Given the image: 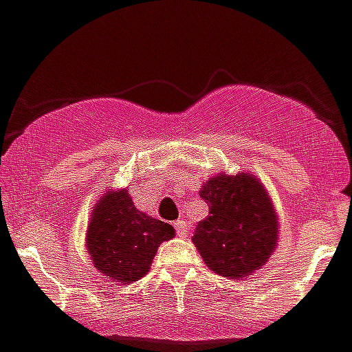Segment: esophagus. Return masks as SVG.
<instances>
[{
  "label": "esophagus",
  "instance_id": "esophagus-1",
  "mask_svg": "<svg viewBox=\"0 0 352 352\" xmlns=\"http://www.w3.org/2000/svg\"><path fill=\"white\" fill-rule=\"evenodd\" d=\"M173 227H175L177 234H179L180 237H184L186 232H188V221H184V219H177V221L173 223Z\"/></svg>",
  "mask_w": 352,
  "mask_h": 352
}]
</instances>
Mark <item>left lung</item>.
<instances>
[{"label":"left lung","mask_w":352,"mask_h":352,"mask_svg":"<svg viewBox=\"0 0 352 352\" xmlns=\"http://www.w3.org/2000/svg\"><path fill=\"white\" fill-rule=\"evenodd\" d=\"M209 216L197 225L193 244L207 267L225 278L248 276L269 261L278 243V214L253 173H219L201 186Z\"/></svg>","instance_id":"1"}]
</instances>
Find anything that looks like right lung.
Masks as SVG:
<instances>
[{
    "mask_svg": "<svg viewBox=\"0 0 352 352\" xmlns=\"http://www.w3.org/2000/svg\"><path fill=\"white\" fill-rule=\"evenodd\" d=\"M175 235L172 225L140 212L127 189L108 191L91 210L87 248L94 265L115 282L145 276L159 244Z\"/></svg>",
    "mask_w": 352,
    "mask_h": 352,
    "instance_id": "right-lung-1",
    "label": "right lung"
}]
</instances>
